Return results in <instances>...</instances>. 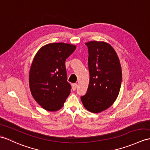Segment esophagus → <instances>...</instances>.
I'll return each mask as SVG.
<instances>
[{
    "instance_id": "obj_1",
    "label": "esophagus",
    "mask_w": 150,
    "mask_h": 150,
    "mask_svg": "<svg viewBox=\"0 0 150 150\" xmlns=\"http://www.w3.org/2000/svg\"><path fill=\"white\" fill-rule=\"evenodd\" d=\"M76 88H77V84H76V83H74V84H73V88H72L73 91H75L76 89Z\"/></svg>"
}]
</instances>
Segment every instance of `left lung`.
<instances>
[{
    "label": "left lung",
    "mask_w": 150,
    "mask_h": 150,
    "mask_svg": "<svg viewBox=\"0 0 150 150\" xmlns=\"http://www.w3.org/2000/svg\"><path fill=\"white\" fill-rule=\"evenodd\" d=\"M88 48L89 83L85 95L81 97L86 109L99 113L112 105L119 95L122 72L116 51L109 43L91 41Z\"/></svg>",
    "instance_id": "left-lung-1"
}]
</instances>
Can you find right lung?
<instances>
[{
	"label": "right lung",
	"instance_id": "right-lung-1",
	"mask_svg": "<svg viewBox=\"0 0 150 150\" xmlns=\"http://www.w3.org/2000/svg\"><path fill=\"white\" fill-rule=\"evenodd\" d=\"M76 49L74 45L52 43L38 51L29 71V87L34 99L44 109L57 111L70 94L65 61Z\"/></svg>",
	"mask_w": 150,
	"mask_h": 150
}]
</instances>
